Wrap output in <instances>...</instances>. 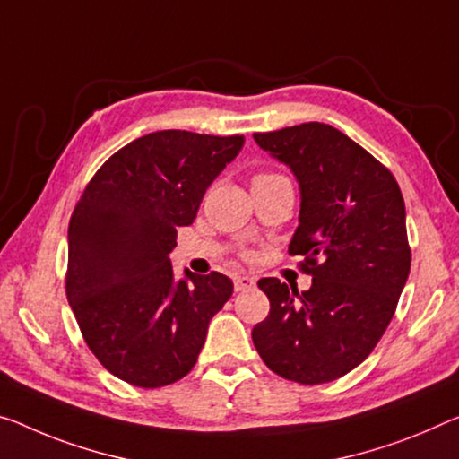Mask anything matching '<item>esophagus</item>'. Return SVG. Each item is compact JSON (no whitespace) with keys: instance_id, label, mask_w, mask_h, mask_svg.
Returning <instances> with one entry per match:
<instances>
[{"instance_id":"1","label":"esophagus","mask_w":459,"mask_h":459,"mask_svg":"<svg viewBox=\"0 0 459 459\" xmlns=\"http://www.w3.org/2000/svg\"><path fill=\"white\" fill-rule=\"evenodd\" d=\"M254 285H256V281H254V277H248V274H239L234 281L236 291H248Z\"/></svg>"}]
</instances>
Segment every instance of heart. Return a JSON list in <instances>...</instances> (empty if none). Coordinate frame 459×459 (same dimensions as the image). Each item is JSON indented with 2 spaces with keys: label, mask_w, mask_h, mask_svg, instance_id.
Listing matches in <instances>:
<instances>
[{
  "label": "heart",
  "mask_w": 459,
  "mask_h": 459,
  "mask_svg": "<svg viewBox=\"0 0 459 459\" xmlns=\"http://www.w3.org/2000/svg\"><path fill=\"white\" fill-rule=\"evenodd\" d=\"M263 176H269V174H263ZM263 176H256V178H263Z\"/></svg>",
  "instance_id": "obj_1"
}]
</instances>
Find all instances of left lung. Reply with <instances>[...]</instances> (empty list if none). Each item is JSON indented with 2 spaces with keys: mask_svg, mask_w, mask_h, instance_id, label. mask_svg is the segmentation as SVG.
<instances>
[{
  "mask_svg": "<svg viewBox=\"0 0 459 459\" xmlns=\"http://www.w3.org/2000/svg\"><path fill=\"white\" fill-rule=\"evenodd\" d=\"M299 185L289 252L306 258L307 291L260 279L271 301L252 341L266 368L291 382H334L376 349L411 273L406 209L385 166L334 126L303 123L254 133Z\"/></svg>",
  "mask_w": 459,
  "mask_h": 459,
  "instance_id": "8db88e82",
  "label": "left lung"
}]
</instances>
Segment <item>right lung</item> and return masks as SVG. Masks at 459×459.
<instances>
[{
    "mask_svg": "<svg viewBox=\"0 0 459 459\" xmlns=\"http://www.w3.org/2000/svg\"><path fill=\"white\" fill-rule=\"evenodd\" d=\"M244 135L158 131L104 161L69 221L67 301L90 351L137 387L195 368L213 316L234 293L221 273L176 279V230L190 225Z\"/></svg>",
    "mask_w": 459,
    "mask_h": 459,
    "instance_id": "right-lung-1",
    "label": "right lung"
}]
</instances>
